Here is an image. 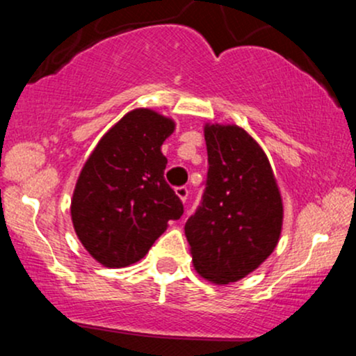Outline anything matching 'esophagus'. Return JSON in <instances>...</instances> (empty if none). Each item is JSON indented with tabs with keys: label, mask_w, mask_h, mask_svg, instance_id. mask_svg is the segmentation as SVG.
Returning <instances> with one entry per match:
<instances>
[{
	"label": "esophagus",
	"mask_w": 356,
	"mask_h": 356,
	"mask_svg": "<svg viewBox=\"0 0 356 356\" xmlns=\"http://www.w3.org/2000/svg\"><path fill=\"white\" fill-rule=\"evenodd\" d=\"M175 194H177V197L181 199L182 202H186L187 197H189V189H187V187L181 186V187H177V189H175Z\"/></svg>",
	"instance_id": "1"
}]
</instances>
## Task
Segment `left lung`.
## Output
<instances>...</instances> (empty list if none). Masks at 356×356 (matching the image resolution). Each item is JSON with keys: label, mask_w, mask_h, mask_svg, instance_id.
<instances>
[{"label": "left lung", "mask_w": 356, "mask_h": 356, "mask_svg": "<svg viewBox=\"0 0 356 356\" xmlns=\"http://www.w3.org/2000/svg\"><path fill=\"white\" fill-rule=\"evenodd\" d=\"M206 189L186 222L192 263L204 280H243L275 251L283 201L266 154L238 125L206 124Z\"/></svg>", "instance_id": "left-lung-1"}]
</instances>
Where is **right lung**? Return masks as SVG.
Here are the masks:
<instances>
[{
	"label": "right lung",
	"instance_id": "right-lung-1",
	"mask_svg": "<svg viewBox=\"0 0 356 356\" xmlns=\"http://www.w3.org/2000/svg\"><path fill=\"white\" fill-rule=\"evenodd\" d=\"M175 124L150 108L125 113L100 138L79 175L72 222L83 248L107 268L137 263L182 216L181 199L164 179L161 147Z\"/></svg>",
	"mask_w": 356,
	"mask_h": 356
}]
</instances>
